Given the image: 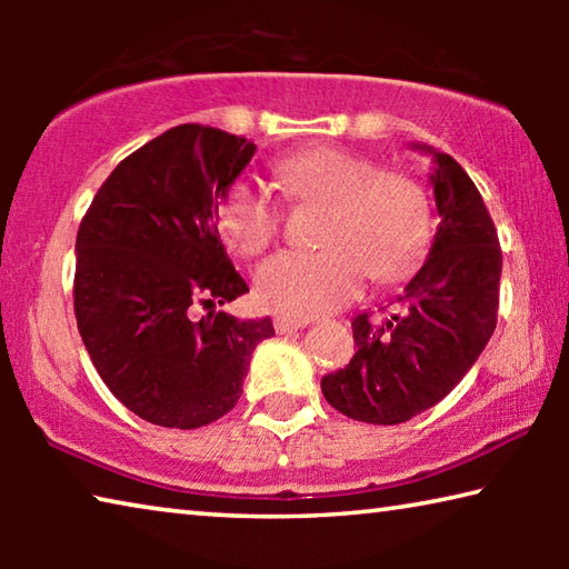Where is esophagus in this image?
<instances>
[{
    "mask_svg": "<svg viewBox=\"0 0 569 569\" xmlns=\"http://www.w3.org/2000/svg\"><path fill=\"white\" fill-rule=\"evenodd\" d=\"M308 326V319H296V316H276L273 319V329L278 333H288V331H298Z\"/></svg>",
    "mask_w": 569,
    "mask_h": 569,
    "instance_id": "obj_1",
    "label": "esophagus"
}]
</instances>
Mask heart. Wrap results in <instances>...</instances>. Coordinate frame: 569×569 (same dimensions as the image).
I'll return each instance as SVG.
<instances>
[{
  "label": "heart",
  "instance_id": "b5f03b06",
  "mask_svg": "<svg viewBox=\"0 0 569 569\" xmlns=\"http://www.w3.org/2000/svg\"><path fill=\"white\" fill-rule=\"evenodd\" d=\"M276 176L293 198L329 210L321 250H283L258 266L256 296L271 311L296 319L329 313L361 291L366 273L387 283L421 261L431 210L417 180L339 148L296 152ZM218 226L230 250L256 256L278 233V208L261 186L238 182L220 206Z\"/></svg>",
  "mask_w": 569,
  "mask_h": 569
}]
</instances>
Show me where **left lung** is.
I'll return each mask as SVG.
<instances>
[{
	"label": "left lung",
	"instance_id": "left-lung-1",
	"mask_svg": "<svg viewBox=\"0 0 569 569\" xmlns=\"http://www.w3.org/2000/svg\"><path fill=\"white\" fill-rule=\"evenodd\" d=\"M431 156L439 226L427 261L391 301L387 319L356 316L353 359L321 379L333 409L366 423H401L427 411L465 379L492 339L502 250L492 218L459 162Z\"/></svg>",
	"mask_w": 569,
	"mask_h": 569
}]
</instances>
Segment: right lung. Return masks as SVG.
<instances>
[{
  "mask_svg": "<svg viewBox=\"0 0 569 569\" xmlns=\"http://www.w3.org/2000/svg\"><path fill=\"white\" fill-rule=\"evenodd\" d=\"M256 156L240 134L178 124L124 158L77 230L74 316L108 389L140 419L198 429L236 407L273 321L216 311L248 291L218 206ZM198 305L211 311L194 316Z\"/></svg>",
  "mask_w": 569,
  "mask_h": 569,
  "instance_id": "add662e5",
  "label": "right lung"
}]
</instances>
